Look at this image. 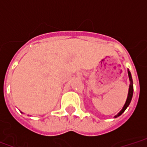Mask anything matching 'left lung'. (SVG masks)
<instances>
[{
	"instance_id": "8db88e82",
	"label": "left lung",
	"mask_w": 147,
	"mask_h": 147,
	"mask_svg": "<svg viewBox=\"0 0 147 147\" xmlns=\"http://www.w3.org/2000/svg\"><path fill=\"white\" fill-rule=\"evenodd\" d=\"M127 72H128V76H129V80H130V81H131V83H130V86H129V91H128V95H127V101H126V102H125V105H124V106H123V109H122V110L120 111V113L117 114V116H116L115 117H119V116H120L121 114L123 113V112L125 111V109L127 108V106L129 105L130 102H131V98H132V95H133L132 78H131V72L129 71V70L127 71Z\"/></svg>"
}]
</instances>
